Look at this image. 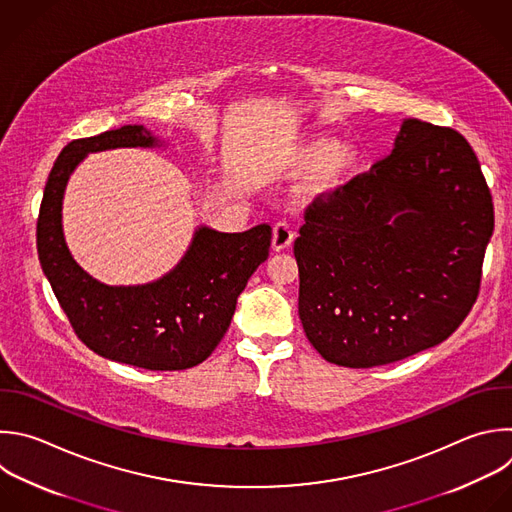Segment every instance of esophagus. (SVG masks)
Listing matches in <instances>:
<instances>
[{
	"instance_id": "obj_1",
	"label": "esophagus",
	"mask_w": 512,
	"mask_h": 512,
	"mask_svg": "<svg viewBox=\"0 0 512 512\" xmlns=\"http://www.w3.org/2000/svg\"><path fill=\"white\" fill-rule=\"evenodd\" d=\"M295 235L291 231V227L287 223H277L273 227V239H271V245L275 251H285L291 247Z\"/></svg>"
}]
</instances>
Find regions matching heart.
Here are the masks:
<instances>
[{
	"label": "heart",
	"mask_w": 512,
	"mask_h": 512,
	"mask_svg": "<svg viewBox=\"0 0 512 512\" xmlns=\"http://www.w3.org/2000/svg\"><path fill=\"white\" fill-rule=\"evenodd\" d=\"M362 156L352 144H337L329 136H311L289 150V166L295 173L309 170L301 197L321 201L333 197L358 173Z\"/></svg>",
	"instance_id": "b5f03b06"
}]
</instances>
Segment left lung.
Wrapping results in <instances>:
<instances>
[{"label":"left lung","mask_w":512,"mask_h":512,"mask_svg":"<svg viewBox=\"0 0 512 512\" xmlns=\"http://www.w3.org/2000/svg\"><path fill=\"white\" fill-rule=\"evenodd\" d=\"M492 229L466 138L406 118L386 158L305 211L293 253L309 344L346 368L442 344L478 297Z\"/></svg>","instance_id":"left-lung-1"}]
</instances>
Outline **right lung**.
I'll use <instances>...</instances> for the list:
<instances>
[{"label":"right lung","mask_w":512,"mask_h":512,"mask_svg":"<svg viewBox=\"0 0 512 512\" xmlns=\"http://www.w3.org/2000/svg\"><path fill=\"white\" fill-rule=\"evenodd\" d=\"M160 146L138 124L72 140L56 158L38 217L42 269L76 335L102 358L150 372L187 370L205 362L227 333L237 297L269 257L271 227L219 233L199 227L181 259L146 285H104L70 255L62 231V199L88 152Z\"/></svg>","instance_id":"add662e5"}]
</instances>
